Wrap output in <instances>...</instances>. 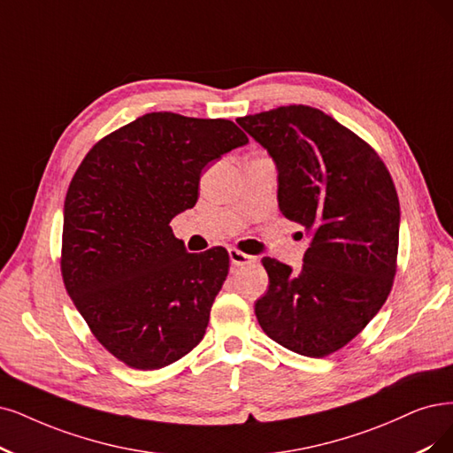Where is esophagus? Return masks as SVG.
I'll return each mask as SVG.
<instances>
[{
    "instance_id": "1",
    "label": "esophagus",
    "mask_w": 453,
    "mask_h": 453,
    "mask_svg": "<svg viewBox=\"0 0 453 453\" xmlns=\"http://www.w3.org/2000/svg\"><path fill=\"white\" fill-rule=\"evenodd\" d=\"M227 252H229V261H231L233 265H246V263H254V261H256L252 256L239 252L237 248H229Z\"/></svg>"
}]
</instances>
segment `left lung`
<instances>
[{
    "label": "left lung",
    "mask_w": 453,
    "mask_h": 453,
    "mask_svg": "<svg viewBox=\"0 0 453 453\" xmlns=\"http://www.w3.org/2000/svg\"><path fill=\"white\" fill-rule=\"evenodd\" d=\"M237 123L276 164L278 207L304 226L300 271L263 257L269 291L256 315L269 338L323 358L364 330L388 298L399 244V199L375 150L330 115L293 104Z\"/></svg>",
    "instance_id": "1"
}]
</instances>
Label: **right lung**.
Returning <instances> with one entry per match:
<instances>
[{"instance_id":"add662e5","label":"right lung","mask_w":453,"mask_h":453,"mask_svg":"<svg viewBox=\"0 0 453 453\" xmlns=\"http://www.w3.org/2000/svg\"><path fill=\"white\" fill-rule=\"evenodd\" d=\"M248 143L227 119L138 117L100 140L63 211L61 274L95 338L136 370H160L203 340L229 271L222 246L188 254L170 222L197 201L203 167Z\"/></svg>"}]
</instances>
